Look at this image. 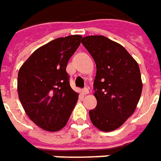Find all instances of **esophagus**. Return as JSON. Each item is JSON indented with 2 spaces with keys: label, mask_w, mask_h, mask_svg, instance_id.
I'll list each match as a JSON object with an SVG mask.
<instances>
[{
  "label": "esophagus",
  "mask_w": 161,
  "mask_h": 161,
  "mask_svg": "<svg viewBox=\"0 0 161 161\" xmlns=\"http://www.w3.org/2000/svg\"><path fill=\"white\" fill-rule=\"evenodd\" d=\"M89 93H90V91H89V89H88V88H85V89L83 90V94L84 95H88Z\"/></svg>",
  "instance_id": "obj_1"
}]
</instances>
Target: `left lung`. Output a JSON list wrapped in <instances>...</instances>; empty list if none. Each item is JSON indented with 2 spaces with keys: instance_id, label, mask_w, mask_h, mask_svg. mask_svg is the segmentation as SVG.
<instances>
[{
  "instance_id": "8db88e82",
  "label": "left lung",
  "mask_w": 161,
  "mask_h": 161,
  "mask_svg": "<svg viewBox=\"0 0 161 161\" xmlns=\"http://www.w3.org/2000/svg\"><path fill=\"white\" fill-rule=\"evenodd\" d=\"M82 44L97 65L94 96L97 104L89 112L90 118L99 130L114 131L137 107L142 91L140 67L123 46L106 37H84Z\"/></svg>"
}]
</instances>
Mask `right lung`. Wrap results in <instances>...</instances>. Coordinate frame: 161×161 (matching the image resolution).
<instances>
[{"instance_id":"add662e5","label":"right lung","mask_w":161,"mask_h":161,"mask_svg":"<svg viewBox=\"0 0 161 161\" xmlns=\"http://www.w3.org/2000/svg\"><path fill=\"white\" fill-rule=\"evenodd\" d=\"M81 35L58 38L34 51L19 68L17 91L24 110L46 131L66 125L78 100L70 86L68 61L82 42Z\"/></svg>"}]
</instances>
